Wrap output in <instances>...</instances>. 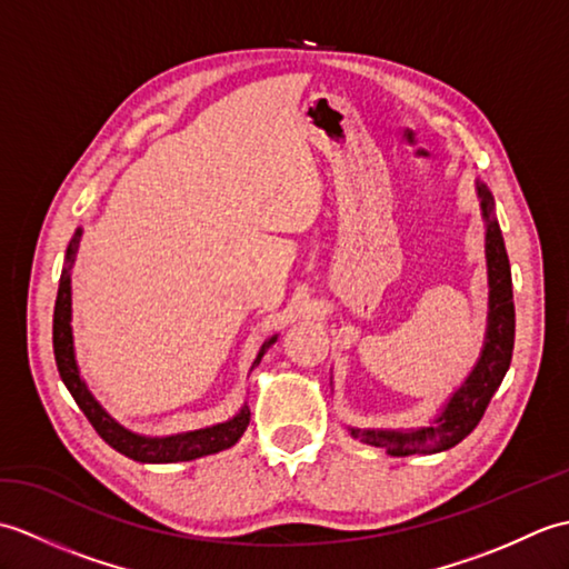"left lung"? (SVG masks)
<instances>
[{"mask_svg": "<svg viewBox=\"0 0 569 569\" xmlns=\"http://www.w3.org/2000/svg\"><path fill=\"white\" fill-rule=\"evenodd\" d=\"M477 196L481 200V217L487 222V273H489V316L485 347L475 369L462 386L447 398L442 413L432 426L416 430H361L349 428L352 438L383 447L393 457L408 455H432L450 450L462 442L467 435L479 426L481 416L497 393L506 371L511 367L513 335H516V310H513V286L511 263L503 247L501 227L493 217V196L485 183H477Z\"/></svg>", "mask_w": 569, "mask_h": 569, "instance_id": "obj_1", "label": "left lung"}]
</instances>
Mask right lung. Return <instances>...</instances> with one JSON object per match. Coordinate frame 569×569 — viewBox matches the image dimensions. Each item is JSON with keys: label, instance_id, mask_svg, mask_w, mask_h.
I'll return each instance as SVG.
<instances>
[{"label": "right lung", "instance_id": "1", "mask_svg": "<svg viewBox=\"0 0 569 569\" xmlns=\"http://www.w3.org/2000/svg\"><path fill=\"white\" fill-rule=\"evenodd\" d=\"M80 237H82V229H76V234H72L66 251V269L60 273L58 298H56V310H53V355H56V367L60 371V379H63V383L68 386L70 396L76 398V403L80 406L82 413L92 422V428L98 430L100 438L110 447H114L117 452L127 455L129 459H134V462H147V465L190 462V459L222 452L227 447H232L249 426L251 413L247 403L241 406V410L234 418L217 422V426L178 432V435H166V438H149V435L131 432L124 426H119V422L107 413L98 401H94V396L90 393V389L84 386L80 377V369L76 361V347H72V328H70V320H72L70 269H72V261H76ZM276 340L278 335L269 337V340L261 345L251 369L259 365L261 357L266 355V349H269Z\"/></svg>", "mask_w": 569, "mask_h": 569}]
</instances>
